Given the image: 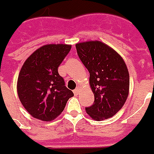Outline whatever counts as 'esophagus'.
<instances>
[{
	"label": "esophagus",
	"mask_w": 154,
	"mask_h": 154,
	"mask_svg": "<svg viewBox=\"0 0 154 154\" xmlns=\"http://www.w3.org/2000/svg\"><path fill=\"white\" fill-rule=\"evenodd\" d=\"M79 90H80V88H79V87H77V88L74 90V94H78L79 92Z\"/></svg>",
	"instance_id": "obj_1"
}]
</instances>
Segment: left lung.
<instances>
[{"label": "left lung", "mask_w": 154, "mask_h": 154, "mask_svg": "<svg viewBox=\"0 0 154 154\" xmlns=\"http://www.w3.org/2000/svg\"><path fill=\"white\" fill-rule=\"evenodd\" d=\"M80 60L89 72V85L94 102L85 108L94 120L116 114L126 102L129 74L125 62L114 49L98 40L75 45Z\"/></svg>", "instance_id": "1"}]
</instances>
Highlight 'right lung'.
Instances as JSON below:
<instances>
[{"instance_id": "obj_1", "label": "right lung", "mask_w": 154, "mask_h": 154, "mask_svg": "<svg viewBox=\"0 0 154 154\" xmlns=\"http://www.w3.org/2000/svg\"><path fill=\"white\" fill-rule=\"evenodd\" d=\"M70 49L69 45H45L30 54L22 65L17 93L24 108L34 118L53 120L74 96L58 73V67Z\"/></svg>"}]
</instances>
